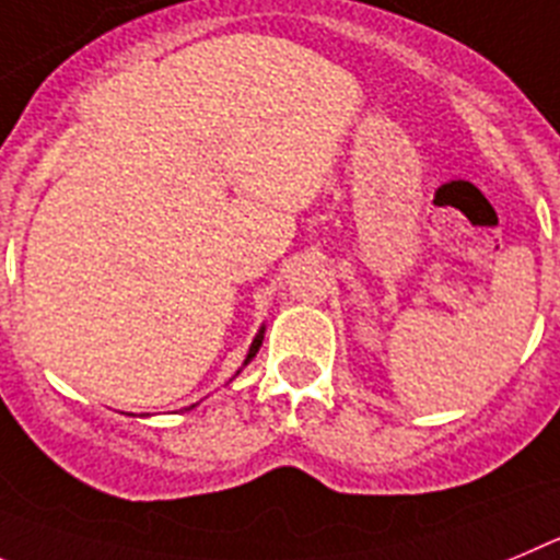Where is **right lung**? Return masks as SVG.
Masks as SVG:
<instances>
[{"label": "right lung", "instance_id": "1", "mask_svg": "<svg viewBox=\"0 0 560 560\" xmlns=\"http://www.w3.org/2000/svg\"><path fill=\"white\" fill-rule=\"evenodd\" d=\"M261 340H265V326H261V329H259V335H256V337H254V342H250L248 357H245V362H243V365H248V362L254 360V357H256V351H259V346H261ZM236 374H240V371H236ZM192 407H195V405H192Z\"/></svg>", "mask_w": 560, "mask_h": 560}]
</instances>
